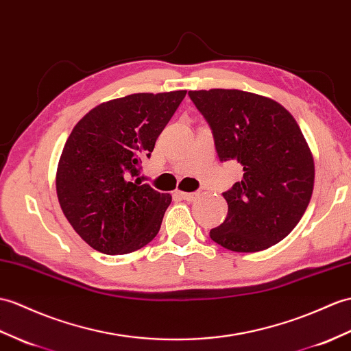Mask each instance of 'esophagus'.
Segmentation results:
<instances>
[{"label": "esophagus", "mask_w": 351, "mask_h": 351, "mask_svg": "<svg viewBox=\"0 0 351 351\" xmlns=\"http://www.w3.org/2000/svg\"><path fill=\"white\" fill-rule=\"evenodd\" d=\"M176 195H179V197L184 199V200H194L195 197H197L199 193H185V191H176Z\"/></svg>", "instance_id": "esophagus-1"}]
</instances>
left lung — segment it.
Segmentation results:
<instances>
[{
  "instance_id": "1",
  "label": "left lung",
  "mask_w": 351,
  "mask_h": 351,
  "mask_svg": "<svg viewBox=\"0 0 351 351\" xmlns=\"http://www.w3.org/2000/svg\"><path fill=\"white\" fill-rule=\"evenodd\" d=\"M214 134L219 161L234 160L243 178L223 193L229 213L210 239L256 252L295 229L311 200L314 158L296 119L280 103L239 89L189 91Z\"/></svg>"
}]
</instances>
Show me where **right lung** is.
<instances>
[{"mask_svg": "<svg viewBox=\"0 0 351 351\" xmlns=\"http://www.w3.org/2000/svg\"><path fill=\"white\" fill-rule=\"evenodd\" d=\"M186 91L138 93L101 103L73 128L56 169L65 218L89 247L128 254L156 238L172 195L138 178Z\"/></svg>", "mask_w": 351, "mask_h": 351, "instance_id": "obj_1", "label": "right lung"}]
</instances>
